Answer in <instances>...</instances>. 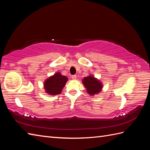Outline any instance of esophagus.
Wrapping results in <instances>:
<instances>
[{
	"instance_id": "esophagus-1",
	"label": "esophagus",
	"mask_w": 150,
	"mask_h": 150,
	"mask_svg": "<svg viewBox=\"0 0 150 150\" xmlns=\"http://www.w3.org/2000/svg\"><path fill=\"white\" fill-rule=\"evenodd\" d=\"M71 78H72L73 80H76V79H77V76H76V75H72Z\"/></svg>"
}]
</instances>
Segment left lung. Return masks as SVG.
<instances>
[{"mask_svg":"<svg viewBox=\"0 0 150 150\" xmlns=\"http://www.w3.org/2000/svg\"><path fill=\"white\" fill-rule=\"evenodd\" d=\"M82 82L86 89L87 93L91 96L98 94L103 88V84L102 82L92 75L84 77Z\"/></svg>","mask_w":150,"mask_h":150,"instance_id":"8db88e82","label":"left lung"}]
</instances>
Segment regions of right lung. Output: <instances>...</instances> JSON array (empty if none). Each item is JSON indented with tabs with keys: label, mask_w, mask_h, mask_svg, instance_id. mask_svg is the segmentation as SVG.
Masks as SVG:
<instances>
[{
	"label": "right lung",
	"mask_w": 150,
	"mask_h": 150,
	"mask_svg": "<svg viewBox=\"0 0 150 150\" xmlns=\"http://www.w3.org/2000/svg\"><path fill=\"white\" fill-rule=\"evenodd\" d=\"M68 81V79L66 76L62 75L60 72H57L44 82V90L50 95H59L61 93Z\"/></svg>",
	"instance_id": "1"
}]
</instances>
